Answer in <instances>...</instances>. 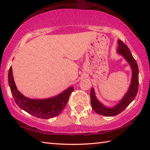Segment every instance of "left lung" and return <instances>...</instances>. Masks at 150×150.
<instances>
[{
	"label": "left lung",
	"instance_id": "8db88e82",
	"mask_svg": "<svg viewBox=\"0 0 150 150\" xmlns=\"http://www.w3.org/2000/svg\"><path fill=\"white\" fill-rule=\"evenodd\" d=\"M118 53L125 57L132 67V77L131 85L129 87V90L124 96L117 105L113 108H106L103 106L99 101L96 99L95 91L93 88L91 90V106L95 112L98 115L106 116H116L122 112L127 106L134 100L136 96L138 93V84H139V76H138V67L136 61L133 57L131 52L128 46L121 41L118 40Z\"/></svg>",
	"mask_w": 150,
	"mask_h": 150
}]
</instances>
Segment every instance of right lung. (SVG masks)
<instances>
[{
	"label": "right lung",
	"mask_w": 150,
	"mask_h": 150,
	"mask_svg": "<svg viewBox=\"0 0 150 150\" xmlns=\"http://www.w3.org/2000/svg\"><path fill=\"white\" fill-rule=\"evenodd\" d=\"M8 78L11 93L16 105L28 113L42 119H49L59 115L65 108L71 93L74 91V88L70 87L55 97L43 100L30 99L17 90L11 67L9 69Z\"/></svg>",
	"instance_id": "right-lung-1"
}]
</instances>
